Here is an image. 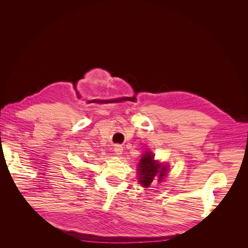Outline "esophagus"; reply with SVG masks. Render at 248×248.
<instances>
[{
  "label": "esophagus",
  "instance_id": "34e87169",
  "mask_svg": "<svg viewBox=\"0 0 248 248\" xmlns=\"http://www.w3.org/2000/svg\"><path fill=\"white\" fill-rule=\"evenodd\" d=\"M123 146L122 145H120V144H116L115 145V147H114V151H115V153L117 154V155H120V154H122L123 153Z\"/></svg>",
  "mask_w": 248,
  "mask_h": 248
}]
</instances>
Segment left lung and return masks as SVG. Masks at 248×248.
<instances>
[{"label":"left lung","mask_w":248,"mask_h":248,"mask_svg":"<svg viewBox=\"0 0 248 248\" xmlns=\"http://www.w3.org/2000/svg\"><path fill=\"white\" fill-rule=\"evenodd\" d=\"M160 164H157L154 159H153V155L151 152H146L142 158L140 159V169H139V175H140V182L143 187H149L150 184L153 182L154 178L156 175L159 173L158 175V181H162L163 176H165L166 173V168H162L160 169Z\"/></svg>","instance_id":"obj_1"}]
</instances>
